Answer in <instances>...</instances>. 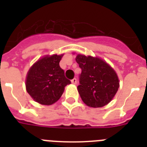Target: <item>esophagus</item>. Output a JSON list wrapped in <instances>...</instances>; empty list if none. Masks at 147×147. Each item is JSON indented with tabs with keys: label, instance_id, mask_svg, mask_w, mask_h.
<instances>
[{
	"label": "esophagus",
	"instance_id": "1",
	"mask_svg": "<svg viewBox=\"0 0 147 147\" xmlns=\"http://www.w3.org/2000/svg\"><path fill=\"white\" fill-rule=\"evenodd\" d=\"M71 82H72V84H74V85H76V83H77V80H76V78H74V79L71 80Z\"/></svg>",
	"mask_w": 147,
	"mask_h": 147
}]
</instances>
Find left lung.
Listing matches in <instances>:
<instances>
[{
	"instance_id": "obj_1",
	"label": "left lung",
	"mask_w": 147,
	"mask_h": 147,
	"mask_svg": "<svg viewBox=\"0 0 147 147\" xmlns=\"http://www.w3.org/2000/svg\"><path fill=\"white\" fill-rule=\"evenodd\" d=\"M76 61L82 69L77 89L82 100L90 107H102L115 96L119 88L115 71L105 61L78 54Z\"/></svg>"
}]
</instances>
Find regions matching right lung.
<instances>
[{
  "label": "right lung",
  "instance_id": "add662e5",
  "mask_svg": "<svg viewBox=\"0 0 147 147\" xmlns=\"http://www.w3.org/2000/svg\"><path fill=\"white\" fill-rule=\"evenodd\" d=\"M62 56H45L35 62L28 71L26 88L35 102L44 105H52L62 96L65 87L71 84L59 66Z\"/></svg>",
  "mask_w": 147,
  "mask_h": 147
}]
</instances>
